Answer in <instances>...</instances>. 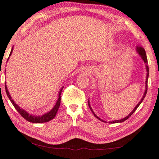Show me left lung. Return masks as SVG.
I'll list each match as a JSON object with an SVG mask.
<instances>
[{"label": "left lung", "instance_id": "left-lung-1", "mask_svg": "<svg viewBox=\"0 0 159 159\" xmlns=\"http://www.w3.org/2000/svg\"><path fill=\"white\" fill-rule=\"evenodd\" d=\"M137 50H138V53H139L140 54V56H141V57H142V59L143 60V61H144V62L145 63H146V70H147V75H146V91H145V93H144V95H143V98H142V99L140 100V102L138 103V104L136 105V107H135V109H133V111H131L130 113L128 115V116H127L126 117H125V118H123V119H122V120H115V121H112V122H111V123H118V122H124V121H125V120H127L128 119V118L130 117V116L133 115V114L135 112V111L136 110V109H137V108L138 107H139V105L141 104V102L143 101V99H144V98H145V97H146V93H147V90H148V75H149V68H148V66H147L148 65V59H147V56H146V51H145V50L143 48H141V47H139V48H137ZM88 104H89V108H90V109L91 110V111H92L93 112V115L95 116L97 118V119H99V120H101V121H102V122H106L105 121H103L102 120H101L100 119L99 117H98L97 115H95V113L93 112V110H92V109H91V106H90V104H89V101L88 102Z\"/></svg>", "mask_w": 159, "mask_h": 159}]
</instances>
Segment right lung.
Instances as JSON below:
<instances>
[{"label":"right lung","instance_id":"add662e5","mask_svg":"<svg viewBox=\"0 0 159 159\" xmlns=\"http://www.w3.org/2000/svg\"><path fill=\"white\" fill-rule=\"evenodd\" d=\"M12 51H13V48L11 51L10 52V55H11L12 53ZM9 55V56H10ZM5 89H6V94H7L8 97L9 98L11 102L12 103V104L13 105V107H15V109H16L18 112H19L20 115H21L22 117H23L24 119L27 120V121L30 122H33V123H43V122H49L51 120H52L53 118H55V116H56V114L57 112V110L58 109H59L60 107V100H61V97H60V95H61V92H62V89H60V91H59V98H58L57 101L56 102V104L55 105V107H53L51 111H49L47 114H44V115H42V116H33V115H31L30 114L26 112L25 110H24V109H22L20 108V107L18 106V105L16 104V103L13 102V100L11 99V96L9 95V92H8V89H7V87H6V85H5Z\"/></svg>","mask_w":159,"mask_h":159}]
</instances>
